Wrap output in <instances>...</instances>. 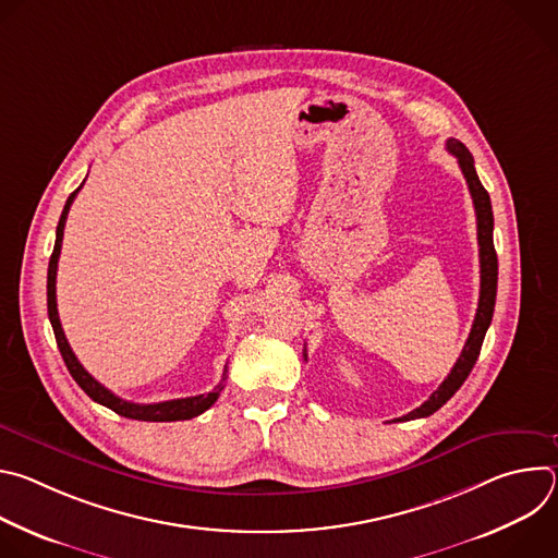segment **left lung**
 Masks as SVG:
<instances>
[{
    "instance_id": "1",
    "label": "left lung",
    "mask_w": 558,
    "mask_h": 558,
    "mask_svg": "<svg viewBox=\"0 0 558 558\" xmlns=\"http://www.w3.org/2000/svg\"><path fill=\"white\" fill-rule=\"evenodd\" d=\"M446 149L457 158V163L463 172V179L468 183L470 196H472V205H474V214H476V241H480V267H482V289H480V306H476V315L474 323L470 329V336L465 340V347L459 355V360L454 362L452 371L448 373V377L439 384V388L428 397V400L411 411L409 415L395 420V422H409V420H420V417H428L435 411H439L450 397L461 388V384L465 381V377L470 375L476 357H480L486 331L493 323V313H495V300H497V276H499V263H497V252H495V243H493V229H495V218H493V205H490V196L486 192V187L482 185L480 177H476L474 170V158L468 151V147L457 141V138H448L446 141ZM306 360V353H304Z\"/></svg>"
}]
</instances>
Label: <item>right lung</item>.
Here are the masks:
<instances>
[{
	"label": "right lung",
	"mask_w": 558,
	"mask_h": 558,
	"mask_svg": "<svg viewBox=\"0 0 558 558\" xmlns=\"http://www.w3.org/2000/svg\"><path fill=\"white\" fill-rule=\"evenodd\" d=\"M84 185V183H82ZM82 185H78L65 201L63 205V211H61V218H59V225H57V238H54V250H52V256H50V263H48V317H50V325H52V331H54V340H57V347L61 351V357L70 371V375L74 377V381L84 388V392L90 397V400H95L97 404L114 411L117 415L121 417H128V420H138V422H181V420H192L201 413H205L216 400L220 390L225 388V373H227V366H225V373H222V379L220 384L211 390V392H205V395H196V397H183V400H170V402H158V404H134V402H128V400H121L119 395H114L112 390H108L104 384H99L84 366L82 362L76 360V355L72 353L68 340H65V333L61 329V323H59V313H57V263H59V254H61V241H63V227H65V218H68V211H70V205L74 201V196L78 194V190H82Z\"/></svg>",
	"instance_id": "right-lung-1"
}]
</instances>
